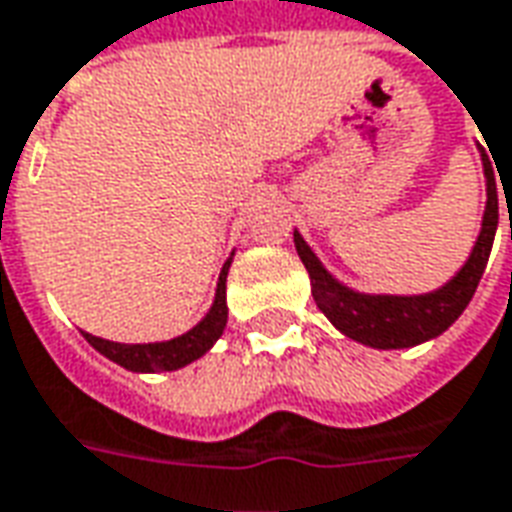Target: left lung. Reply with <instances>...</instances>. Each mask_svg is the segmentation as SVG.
I'll use <instances>...</instances> for the list:
<instances>
[{"label":"left lung","mask_w":512,"mask_h":512,"mask_svg":"<svg viewBox=\"0 0 512 512\" xmlns=\"http://www.w3.org/2000/svg\"><path fill=\"white\" fill-rule=\"evenodd\" d=\"M482 166H485V180H488V205L482 216L480 238L466 266L457 271L455 280H449L438 291L421 293V296H366V293L349 291L341 282L332 280L327 268L318 263L310 246L302 241V235L293 232L296 252L310 274L313 299L321 307V313L330 318L343 335L374 349H405V346L430 341L455 324L480 285L482 271L491 257L496 224H499V194H496L491 157L485 152H482Z\"/></svg>","instance_id":"1"}]
</instances>
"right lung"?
<instances>
[{
    "instance_id": "right-lung-1",
    "label": "right lung",
    "mask_w": 512,
    "mask_h": 512,
    "mask_svg": "<svg viewBox=\"0 0 512 512\" xmlns=\"http://www.w3.org/2000/svg\"><path fill=\"white\" fill-rule=\"evenodd\" d=\"M227 271H230V260L224 263L219 277V288H216V302L210 307L194 330L185 332L174 341L163 343H113L96 335H85V341L94 346L96 352H102L107 360L119 363V366L130 368V371H174V368L194 363L196 357H202L219 341L221 332L227 327Z\"/></svg>"
}]
</instances>
